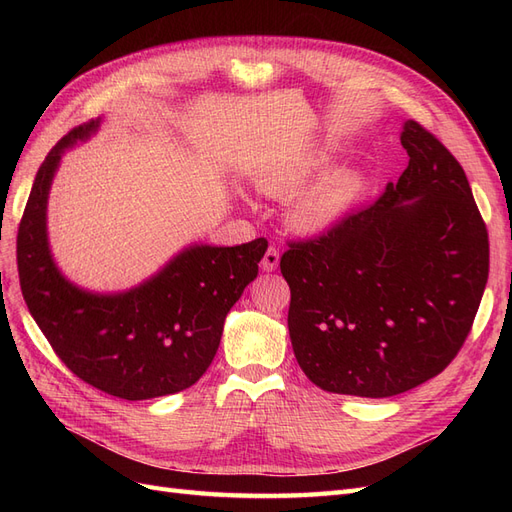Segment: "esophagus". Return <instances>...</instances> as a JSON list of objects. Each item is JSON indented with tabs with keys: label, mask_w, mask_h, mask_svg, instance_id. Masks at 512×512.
<instances>
[{
	"label": "esophagus",
	"mask_w": 512,
	"mask_h": 512,
	"mask_svg": "<svg viewBox=\"0 0 512 512\" xmlns=\"http://www.w3.org/2000/svg\"><path fill=\"white\" fill-rule=\"evenodd\" d=\"M277 265H280V252H277L275 245H269L265 256H262V260H260V267H262V271H275Z\"/></svg>",
	"instance_id": "1"
}]
</instances>
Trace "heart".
Here are the masks:
<instances>
[{"label": "heart", "instance_id": "1", "mask_svg": "<svg viewBox=\"0 0 512 512\" xmlns=\"http://www.w3.org/2000/svg\"><path fill=\"white\" fill-rule=\"evenodd\" d=\"M329 162V149H314L267 170L260 177V188L271 196H284L297 190ZM363 190L359 170L342 168L309 185L288 207V222L299 232H318L329 228L350 209Z\"/></svg>", "mask_w": 512, "mask_h": 512}]
</instances>
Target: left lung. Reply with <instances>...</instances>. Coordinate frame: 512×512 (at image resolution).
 I'll return each mask as SVG.
<instances>
[{
  "label": "left lung",
  "instance_id": "8db88e82",
  "mask_svg": "<svg viewBox=\"0 0 512 512\" xmlns=\"http://www.w3.org/2000/svg\"><path fill=\"white\" fill-rule=\"evenodd\" d=\"M408 168L374 205L314 239L288 241V331L327 393L393 397L438 376L472 329L489 235L461 164L406 121Z\"/></svg>",
  "mask_w": 512,
  "mask_h": 512
}]
</instances>
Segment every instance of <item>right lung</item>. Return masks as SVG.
<instances>
[{
    "label": "right lung",
    "instance_id": "obj_1",
    "mask_svg": "<svg viewBox=\"0 0 512 512\" xmlns=\"http://www.w3.org/2000/svg\"><path fill=\"white\" fill-rule=\"evenodd\" d=\"M96 128L89 121L70 130L38 168L17 235L23 299L61 363L83 382L130 401L173 395L211 365L226 314L258 275L267 239L190 247L153 280L113 297L72 286L49 254L46 196L61 153Z\"/></svg>",
    "mask_w": 512,
    "mask_h": 512
}]
</instances>
